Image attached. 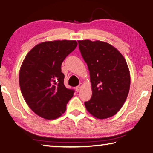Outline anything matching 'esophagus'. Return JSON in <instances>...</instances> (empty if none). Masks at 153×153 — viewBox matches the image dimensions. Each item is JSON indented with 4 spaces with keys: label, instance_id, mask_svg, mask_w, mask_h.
<instances>
[{
    "label": "esophagus",
    "instance_id": "34e87169",
    "mask_svg": "<svg viewBox=\"0 0 153 153\" xmlns=\"http://www.w3.org/2000/svg\"><path fill=\"white\" fill-rule=\"evenodd\" d=\"M82 86H83V84H82V83H80L79 86H77V87L76 88V91H77V92H79V90H80V89H81L82 88Z\"/></svg>",
    "mask_w": 153,
    "mask_h": 153
}]
</instances>
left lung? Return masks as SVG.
<instances>
[{
  "mask_svg": "<svg viewBox=\"0 0 153 153\" xmlns=\"http://www.w3.org/2000/svg\"><path fill=\"white\" fill-rule=\"evenodd\" d=\"M82 56L90 71L92 98L85 102L92 116L104 120L122 107L130 87V74L125 58L117 48L100 40H78Z\"/></svg>",
  "mask_w": 153,
  "mask_h": 153,
  "instance_id": "8db88e82",
  "label": "left lung"
}]
</instances>
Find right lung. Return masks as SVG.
Wrapping results in <instances>:
<instances>
[{
  "mask_svg": "<svg viewBox=\"0 0 153 153\" xmlns=\"http://www.w3.org/2000/svg\"><path fill=\"white\" fill-rule=\"evenodd\" d=\"M77 45L76 40L46 41L25 56L19 70L20 89L28 107L40 117L55 120L65 112L74 91L65 86L61 67Z\"/></svg>",
  "mask_w": 153,
  "mask_h": 153,
  "instance_id": "1",
  "label": "right lung"
}]
</instances>
